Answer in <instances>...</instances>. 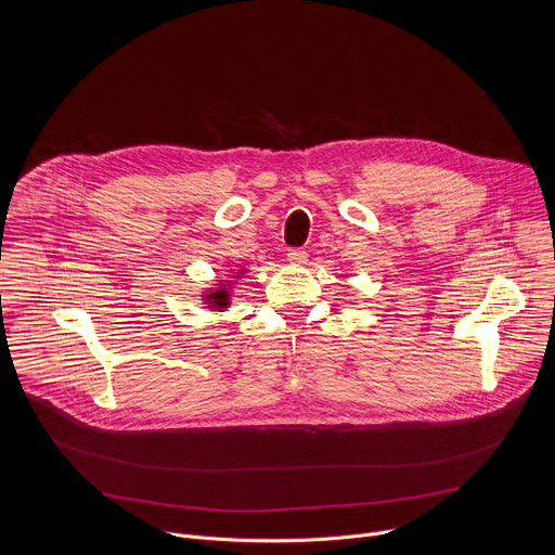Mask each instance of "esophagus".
I'll return each instance as SVG.
<instances>
[{
  "instance_id": "obj_1",
  "label": "esophagus",
  "mask_w": 555,
  "mask_h": 555,
  "mask_svg": "<svg viewBox=\"0 0 555 555\" xmlns=\"http://www.w3.org/2000/svg\"><path fill=\"white\" fill-rule=\"evenodd\" d=\"M287 261L292 266H305L307 263V253L302 248H292V250H287Z\"/></svg>"
}]
</instances>
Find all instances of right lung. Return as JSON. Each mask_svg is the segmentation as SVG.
<instances>
[{
  "mask_svg": "<svg viewBox=\"0 0 555 555\" xmlns=\"http://www.w3.org/2000/svg\"><path fill=\"white\" fill-rule=\"evenodd\" d=\"M234 274L240 276V274H244V270L234 272ZM236 276H234V279H236ZM204 302L208 305V309L223 311V309L228 307V302H230V283L225 281V283H219L217 289H208V294H204Z\"/></svg>",
  "mask_w": 555,
  "mask_h": 555,
  "instance_id": "1",
  "label": "right lung"
}]
</instances>
